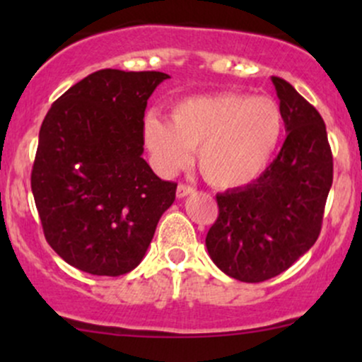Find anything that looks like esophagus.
Instances as JSON below:
<instances>
[{"label":"esophagus","instance_id":"esophagus-1","mask_svg":"<svg viewBox=\"0 0 362 362\" xmlns=\"http://www.w3.org/2000/svg\"><path fill=\"white\" fill-rule=\"evenodd\" d=\"M194 192H195L194 187H190V185H187V184H180V185L177 187V197L178 199L187 197V195H190V194H194Z\"/></svg>","mask_w":362,"mask_h":362}]
</instances>
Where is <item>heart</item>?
Listing matches in <instances>:
<instances>
[{
	"instance_id": "1",
	"label": "heart",
	"mask_w": 362,
	"mask_h": 362,
	"mask_svg": "<svg viewBox=\"0 0 362 362\" xmlns=\"http://www.w3.org/2000/svg\"><path fill=\"white\" fill-rule=\"evenodd\" d=\"M284 136V114L269 97L195 95L172 107V122L144 120V141L163 172L185 167L199 149V170L216 189L250 185L271 165Z\"/></svg>"
}]
</instances>
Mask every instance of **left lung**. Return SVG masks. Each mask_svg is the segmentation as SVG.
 Segmentation results:
<instances>
[{
	"label": "left lung",
	"mask_w": 362,
	"mask_h": 362,
	"mask_svg": "<svg viewBox=\"0 0 362 362\" xmlns=\"http://www.w3.org/2000/svg\"><path fill=\"white\" fill-rule=\"evenodd\" d=\"M288 131L279 155L242 189L216 195L219 214L206 236L211 259L242 282L279 276L317 242L334 180V158L318 110L272 76Z\"/></svg>",
	"instance_id": "left-lung-1"
}]
</instances>
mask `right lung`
Returning <instances> with one entry per match:
<instances>
[{
  "label": "right lung",
  "mask_w": 362,
  "mask_h": 362,
  "mask_svg": "<svg viewBox=\"0 0 362 362\" xmlns=\"http://www.w3.org/2000/svg\"><path fill=\"white\" fill-rule=\"evenodd\" d=\"M160 71L100 69L62 93L45 115L32 194L45 240L73 267L122 276L143 260L175 182L143 158L144 110Z\"/></svg>",
  "instance_id": "add662e5"
}]
</instances>
